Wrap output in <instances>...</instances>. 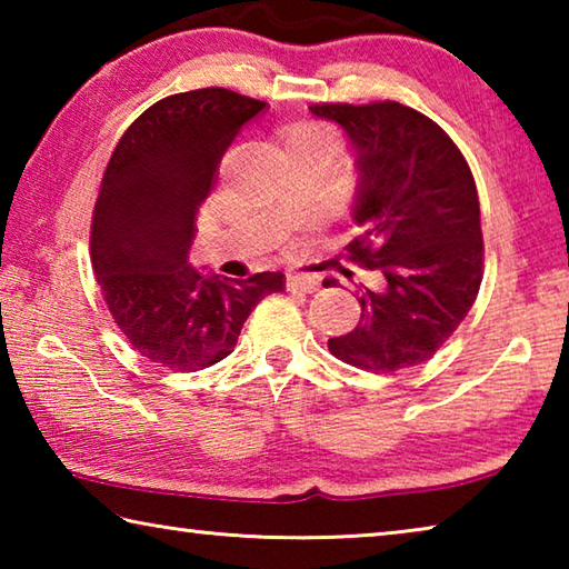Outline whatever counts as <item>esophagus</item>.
Here are the masks:
<instances>
[{
	"label": "esophagus",
	"instance_id": "34e87169",
	"mask_svg": "<svg viewBox=\"0 0 569 569\" xmlns=\"http://www.w3.org/2000/svg\"><path fill=\"white\" fill-rule=\"evenodd\" d=\"M288 288H293V291H303V293H313V291H319V281H316L313 276L293 273V276H288Z\"/></svg>",
	"mask_w": 569,
	"mask_h": 569
}]
</instances>
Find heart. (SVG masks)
<instances>
[{"label":"heart","mask_w":569,"mask_h":569,"mask_svg":"<svg viewBox=\"0 0 569 569\" xmlns=\"http://www.w3.org/2000/svg\"><path fill=\"white\" fill-rule=\"evenodd\" d=\"M286 140H311V142H329L333 146V134L329 128H323L319 122H298L288 130Z\"/></svg>","instance_id":"1"}]
</instances>
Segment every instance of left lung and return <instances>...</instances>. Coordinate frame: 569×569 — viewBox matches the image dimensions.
I'll return each mask as SVG.
<instances>
[{"label":"left lung","mask_w":569,"mask_h":569,"mask_svg":"<svg viewBox=\"0 0 569 569\" xmlns=\"http://www.w3.org/2000/svg\"><path fill=\"white\" fill-rule=\"evenodd\" d=\"M356 146L353 220L346 258L387 278L361 293L356 329L329 351L371 373L429 361L465 321L485 273L475 176L455 140L427 114L383 100L319 102Z\"/></svg>","instance_id":"8db88e82"}]
</instances>
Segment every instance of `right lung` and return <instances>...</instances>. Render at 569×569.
Returning a JSON list of instances; mask_svg holds the SVG:
<instances>
[{"label":"right lung","mask_w":569,"mask_h":569,"mask_svg":"<svg viewBox=\"0 0 569 569\" xmlns=\"http://www.w3.org/2000/svg\"><path fill=\"white\" fill-rule=\"evenodd\" d=\"M263 108L226 88L170 94L124 130L104 168L92 271L124 339L166 369L198 371L226 359L256 303L283 291L281 271L230 281L188 263L220 160Z\"/></svg>","instance_id":"1"}]
</instances>
